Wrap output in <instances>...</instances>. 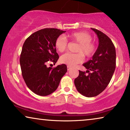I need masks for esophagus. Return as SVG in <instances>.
<instances>
[{"instance_id": "esophagus-1", "label": "esophagus", "mask_w": 130, "mask_h": 130, "mask_svg": "<svg viewBox=\"0 0 130 130\" xmlns=\"http://www.w3.org/2000/svg\"><path fill=\"white\" fill-rule=\"evenodd\" d=\"M67 69H68V71H70L71 69V67L70 66H69V65H68V66H67Z\"/></svg>"}]
</instances>
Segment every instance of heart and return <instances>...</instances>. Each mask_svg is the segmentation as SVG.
<instances>
[{
    "mask_svg": "<svg viewBox=\"0 0 130 130\" xmlns=\"http://www.w3.org/2000/svg\"><path fill=\"white\" fill-rule=\"evenodd\" d=\"M68 37L71 40L78 43L76 49L78 53H67L62 55L60 58L62 63L74 67L84 61V55L89 58L94 55L96 49V44L91 41L92 37L89 33L86 31L75 32L68 34ZM55 45L58 52H63L67 49L68 41L64 36H60L55 40Z\"/></svg>",
    "mask_w": 130,
    "mask_h": 130,
    "instance_id": "b5f03b06",
    "label": "heart"
}]
</instances>
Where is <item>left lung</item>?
<instances>
[{
  "label": "left lung",
  "instance_id": "8db88e82",
  "mask_svg": "<svg viewBox=\"0 0 130 130\" xmlns=\"http://www.w3.org/2000/svg\"><path fill=\"white\" fill-rule=\"evenodd\" d=\"M91 30L99 38L98 49L92 59L83 64L86 72L79 71V75L74 79L78 91L88 98L98 96L106 89L116 67V51L112 40L100 31Z\"/></svg>",
  "mask_w": 130,
  "mask_h": 130
}]
</instances>
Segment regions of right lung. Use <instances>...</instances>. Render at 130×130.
Segmentation results:
<instances>
[{
	"mask_svg": "<svg viewBox=\"0 0 130 130\" xmlns=\"http://www.w3.org/2000/svg\"><path fill=\"white\" fill-rule=\"evenodd\" d=\"M65 32L57 28L41 29L24 43L20 59L22 75L27 87L36 94L45 96L54 92L67 71L65 64L55 68L46 66L49 62L55 65L58 61L55 40Z\"/></svg>",
	"mask_w": 130,
	"mask_h": 130,
	"instance_id": "right-lung-1",
	"label": "right lung"
}]
</instances>
